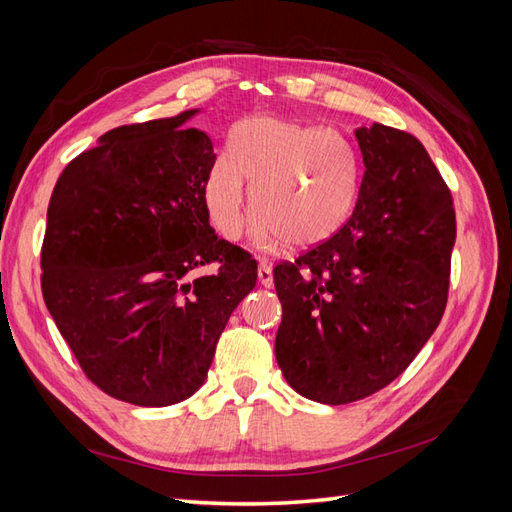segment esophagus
<instances>
[{"instance_id":"1","label":"esophagus","mask_w":512,"mask_h":512,"mask_svg":"<svg viewBox=\"0 0 512 512\" xmlns=\"http://www.w3.org/2000/svg\"><path fill=\"white\" fill-rule=\"evenodd\" d=\"M258 282L265 286V288H271L273 286V271L271 267L267 265V262H260L258 267Z\"/></svg>"}]
</instances>
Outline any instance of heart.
Here are the masks:
<instances>
[{
	"label": "heart",
	"mask_w": 512,
	"mask_h": 512,
	"mask_svg": "<svg viewBox=\"0 0 512 512\" xmlns=\"http://www.w3.org/2000/svg\"><path fill=\"white\" fill-rule=\"evenodd\" d=\"M262 243L284 239L309 250L331 239L359 203L363 162L344 136L275 115H256L232 130L230 149L213 158L205 203L226 239H239L247 205Z\"/></svg>",
	"instance_id": "obj_1"
}]
</instances>
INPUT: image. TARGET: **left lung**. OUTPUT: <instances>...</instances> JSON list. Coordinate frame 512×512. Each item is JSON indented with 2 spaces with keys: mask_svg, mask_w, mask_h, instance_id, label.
<instances>
[{
  "mask_svg": "<svg viewBox=\"0 0 512 512\" xmlns=\"http://www.w3.org/2000/svg\"><path fill=\"white\" fill-rule=\"evenodd\" d=\"M354 136L365 173L350 220L273 269L277 365L299 395L329 406L384 389L427 344L457 235L451 190L418 138L382 123Z\"/></svg>",
  "mask_w": 512,
  "mask_h": 512,
  "instance_id": "8db88e82",
  "label": "left lung"
}]
</instances>
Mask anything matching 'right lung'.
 I'll use <instances>...</instances> for the list:
<instances>
[{"mask_svg": "<svg viewBox=\"0 0 512 512\" xmlns=\"http://www.w3.org/2000/svg\"><path fill=\"white\" fill-rule=\"evenodd\" d=\"M177 117L100 136L59 175L46 211L42 297L85 376L164 408L203 386L256 260L209 226L211 138ZM220 261L215 276L191 271Z\"/></svg>", "mask_w": 512, "mask_h": 512, "instance_id": "obj_1", "label": "right lung"}]
</instances>
